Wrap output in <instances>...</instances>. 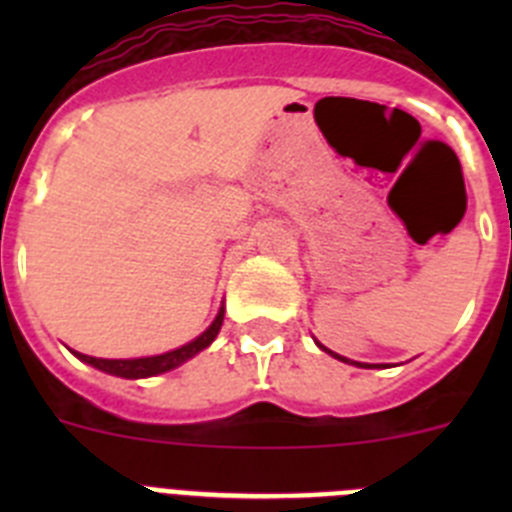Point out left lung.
Listing matches in <instances>:
<instances>
[{
  "mask_svg": "<svg viewBox=\"0 0 512 512\" xmlns=\"http://www.w3.org/2000/svg\"><path fill=\"white\" fill-rule=\"evenodd\" d=\"M318 346H320V343H318ZM320 348H323V351H328V348H325V346H320ZM328 354H330V356H336V359L346 361V364H348V359H346V356H338V354H333V351H328ZM351 364H356V366H369V364H361V361H351Z\"/></svg>",
  "mask_w": 512,
  "mask_h": 512,
  "instance_id": "1",
  "label": "left lung"
}]
</instances>
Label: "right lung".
<instances>
[{
	"label": "right lung",
	"mask_w": 512,
	"mask_h": 512,
	"mask_svg": "<svg viewBox=\"0 0 512 512\" xmlns=\"http://www.w3.org/2000/svg\"><path fill=\"white\" fill-rule=\"evenodd\" d=\"M223 318H225V310L220 307L217 318L212 320V325L205 330V333H202V336H197L194 341L184 343V346L174 348V351H166V354H158V356H146V359H97V356L79 354V351H74V354L79 356L84 364H92L94 369H99V372L115 374V377H125V379L156 377V374H164V372H169V369L182 366L184 361H189L192 356L200 354L202 348L210 346V343L217 338V333H220Z\"/></svg>",
	"instance_id": "add662e5"
}]
</instances>
